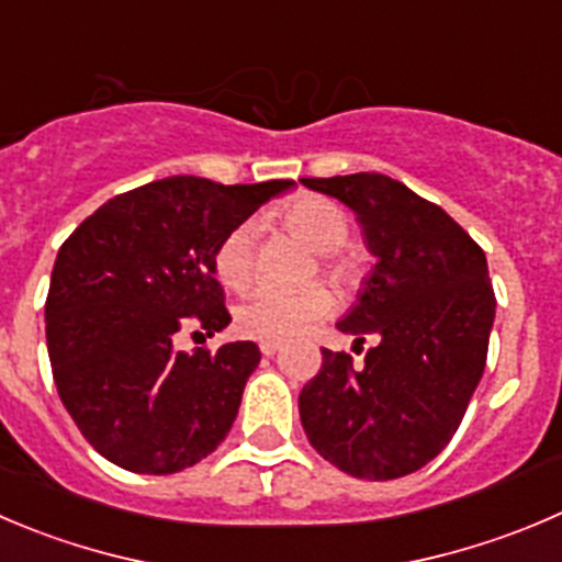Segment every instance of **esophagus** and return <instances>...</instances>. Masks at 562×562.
<instances>
[{
    "label": "esophagus",
    "mask_w": 562,
    "mask_h": 562,
    "mask_svg": "<svg viewBox=\"0 0 562 562\" xmlns=\"http://www.w3.org/2000/svg\"><path fill=\"white\" fill-rule=\"evenodd\" d=\"M259 350H261V356L270 358V356H276L278 350H281V345H278V341H261Z\"/></svg>",
    "instance_id": "obj_1"
}]
</instances>
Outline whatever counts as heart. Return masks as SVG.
Segmentation results:
<instances>
[{
    "label": "heart",
    "instance_id": "obj_1",
    "mask_svg": "<svg viewBox=\"0 0 562 562\" xmlns=\"http://www.w3.org/2000/svg\"><path fill=\"white\" fill-rule=\"evenodd\" d=\"M281 221L295 237H301L308 248L323 256V267L336 284H347L352 278V265L339 254L341 245L350 237L347 215L319 195L295 198ZM256 239L259 226L256 221H243L221 239L215 250V276L221 284L234 292H243L254 284L256 276ZM334 295L325 286L312 284L301 292L259 290L243 301L234 312V325L243 336L259 341H286L306 334L314 323L334 312Z\"/></svg>",
    "mask_w": 562,
    "mask_h": 562
}]
</instances>
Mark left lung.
<instances>
[{"mask_svg": "<svg viewBox=\"0 0 562 562\" xmlns=\"http://www.w3.org/2000/svg\"><path fill=\"white\" fill-rule=\"evenodd\" d=\"M301 184L352 210L375 256L336 323L352 345H375L361 370L323 350V370L297 400L303 430L352 477H405L450 445L483 378L496 314L485 254L441 206L383 173Z\"/></svg>", "mask_w": 562, "mask_h": 562, "instance_id": "1", "label": "left lung"}]
</instances>
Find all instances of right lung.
<instances>
[{"instance_id": "add662e5", "label": "right lung", "mask_w": 562, "mask_h": 562, "mask_svg": "<svg viewBox=\"0 0 562 562\" xmlns=\"http://www.w3.org/2000/svg\"><path fill=\"white\" fill-rule=\"evenodd\" d=\"M295 181H151L101 204L63 243L46 297L57 394L93 450L137 474H173L217 450L237 419L254 341L173 347L181 325L232 323L215 278L221 239Z\"/></svg>"}]
</instances>
